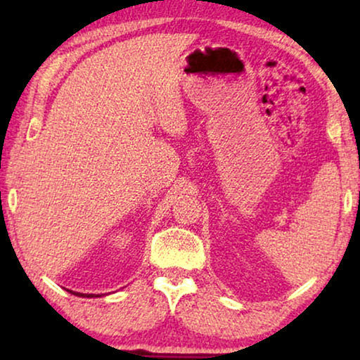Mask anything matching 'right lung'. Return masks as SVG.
<instances>
[{"label": "right lung", "instance_id": "obj_1", "mask_svg": "<svg viewBox=\"0 0 360 360\" xmlns=\"http://www.w3.org/2000/svg\"><path fill=\"white\" fill-rule=\"evenodd\" d=\"M68 292L77 295V297H83V298H96V297H101V295H95V293H78V292H72V290H68Z\"/></svg>", "mask_w": 360, "mask_h": 360}]
</instances>
